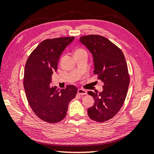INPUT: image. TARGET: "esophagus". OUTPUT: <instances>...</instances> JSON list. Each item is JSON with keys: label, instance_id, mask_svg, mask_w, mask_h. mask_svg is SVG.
Instances as JSON below:
<instances>
[{"label": "esophagus", "instance_id": "34e87169", "mask_svg": "<svg viewBox=\"0 0 154 154\" xmlns=\"http://www.w3.org/2000/svg\"><path fill=\"white\" fill-rule=\"evenodd\" d=\"M77 93L80 94V95H85V94H87V92L86 90L83 89H79L77 90Z\"/></svg>", "mask_w": 154, "mask_h": 154}]
</instances>
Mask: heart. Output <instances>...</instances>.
<instances>
[{"mask_svg":"<svg viewBox=\"0 0 154 154\" xmlns=\"http://www.w3.org/2000/svg\"><path fill=\"white\" fill-rule=\"evenodd\" d=\"M83 53H86V51L84 50L83 48H77L75 51L74 55L75 54H83Z\"/></svg>","mask_w":154,"mask_h":154,"instance_id":"obj_1","label":"heart"}]
</instances>
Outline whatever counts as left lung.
<instances>
[{
    "mask_svg": "<svg viewBox=\"0 0 154 154\" xmlns=\"http://www.w3.org/2000/svg\"><path fill=\"white\" fill-rule=\"evenodd\" d=\"M79 41L92 54L94 73L104 84L102 92H88L94 99V105L87 110L88 115L103 122L115 116L125 100L130 83L126 61L120 49L103 36L84 35Z\"/></svg>",
    "mask_w": 154,
    "mask_h": 154,
    "instance_id": "left-lung-1",
    "label": "left lung"
}]
</instances>
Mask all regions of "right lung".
<instances>
[{
  "label": "right lung",
  "instance_id": "right-lung-1",
  "mask_svg": "<svg viewBox=\"0 0 154 154\" xmlns=\"http://www.w3.org/2000/svg\"><path fill=\"white\" fill-rule=\"evenodd\" d=\"M74 38L44 40L32 52L25 65L23 84L28 102L35 115L48 123L59 122L64 119L69 103L77 92V88L71 85L61 90L50 86L61 54Z\"/></svg>",
  "mask_w": 154,
  "mask_h": 154
}]
</instances>
